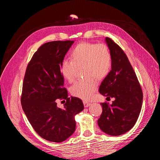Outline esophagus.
Masks as SVG:
<instances>
[{
	"label": "esophagus",
	"mask_w": 160,
	"mask_h": 160,
	"mask_svg": "<svg viewBox=\"0 0 160 160\" xmlns=\"http://www.w3.org/2000/svg\"><path fill=\"white\" fill-rule=\"evenodd\" d=\"M83 104H84L85 108H88L90 105V103L88 102V101H83Z\"/></svg>",
	"instance_id": "1"
}]
</instances>
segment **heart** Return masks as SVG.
I'll use <instances>...</instances> for the list:
<instances>
[{"label":"heart","instance_id":"heart-1","mask_svg":"<svg viewBox=\"0 0 160 160\" xmlns=\"http://www.w3.org/2000/svg\"><path fill=\"white\" fill-rule=\"evenodd\" d=\"M71 59L61 64L62 77L69 83L75 79L78 68L83 67L86 77L75 81L70 89L71 94L83 100H90L98 88V81L106 78L112 68V55L107 45L83 42L72 49Z\"/></svg>","mask_w":160,"mask_h":160}]
</instances>
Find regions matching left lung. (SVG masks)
Segmentation results:
<instances>
[{"label": "left lung", "mask_w": 160, "mask_h": 160, "mask_svg": "<svg viewBox=\"0 0 160 160\" xmlns=\"http://www.w3.org/2000/svg\"><path fill=\"white\" fill-rule=\"evenodd\" d=\"M112 55V68L99 87V93L113 98L112 104L101 103L102 113L98 123L105 133L118 136L128 132L141 111L143 92L126 54L111 38H105Z\"/></svg>", "instance_id": "obj_1"}]
</instances>
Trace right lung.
<instances>
[{
    "label": "right lung",
    "instance_id": "add662e5",
    "mask_svg": "<svg viewBox=\"0 0 160 160\" xmlns=\"http://www.w3.org/2000/svg\"><path fill=\"white\" fill-rule=\"evenodd\" d=\"M73 41H56L41 45L27 65L22 83L21 105L27 118L41 138L62 142L74 133L75 115L84 109L82 100L68 98L61 64ZM66 101L64 108L56 101Z\"/></svg>",
    "mask_w": 160,
    "mask_h": 160
}]
</instances>
